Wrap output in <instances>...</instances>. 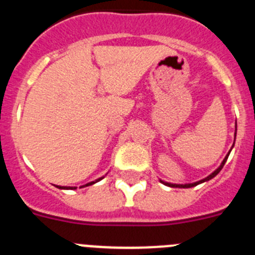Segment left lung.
I'll return each instance as SVG.
<instances>
[{"label":"left lung","mask_w":255,"mask_h":255,"mask_svg":"<svg viewBox=\"0 0 255 255\" xmlns=\"http://www.w3.org/2000/svg\"><path fill=\"white\" fill-rule=\"evenodd\" d=\"M235 138H236V130H235ZM234 147V145H233ZM231 149H233V148H231ZM231 149H230V152H231ZM230 152L227 153V155L226 157H225L224 158V161H222V163L220 164V167L217 168V170H215L213 171V172L211 173V175H208V176L206 177V179H203V180H199V181H197V182H191V184H171V182H166V181H162V180H159V181L162 182V184H164V185H167V186H171V188H193V186H197V185H199V184H202V182H206V181H208V180H211V179H213V177L216 176V175H217L218 172H220L221 170H222V167H224V164L226 163V161H227V158H229V154H230Z\"/></svg>","instance_id":"obj_1"}]
</instances>
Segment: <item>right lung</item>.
Listing matches in <instances>:
<instances>
[{"mask_svg":"<svg viewBox=\"0 0 255 255\" xmlns=\"http://www.w3.org/2000/svg\"><path fill=\"white\" fill-rule=\"evenodd\" d=\"M105 177V176H103ZM103 177H100V179H97L96 181H92V182H88V184H85V185H83V186H80V188H84V186H89V185H93V184H96V182H98L100 181V180H102ZM56 188H58V189H66V190H74V189H76L75 186H60V185H56Z\"/></svg>","mask_w":255,"mask_h":255,"instance_id":"1","label":"right lung"}]
</instances>
